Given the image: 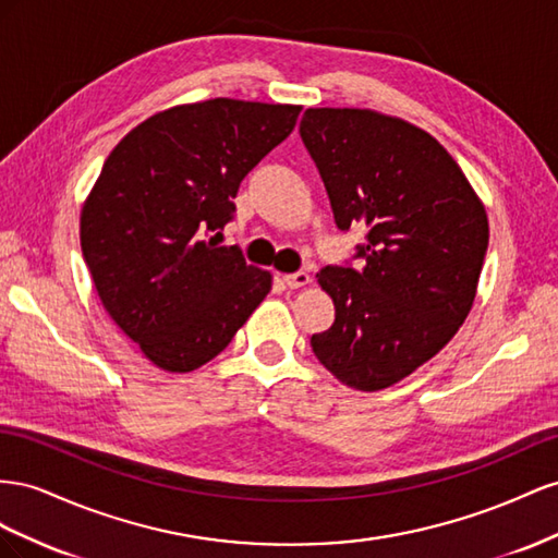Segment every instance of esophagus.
I'll use <instances>...</instances> for the list:
<instances>
[{"instance_id": "1", "label": "esophagus", "mask_w": 558, "mask_h": 558, "mask_svg": "<svg viewBox=\"0 0 558 558\" xmlns=\"http://www.w3.org/2000/svg\"><path fill=\"white\" fill-rule=\"evenodd\" d=\"M282 282L288 284L290 290H299V288H306V284L311 282V276H308V274H304V270H296V274L284 276V278H282Z\"/></svg>"}]
</instances>
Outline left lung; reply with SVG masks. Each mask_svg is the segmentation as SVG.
<instances>
[{
  "label": "left lung",
  "instance_id": "left-lung-1",
  "mask_svg": "<svg viewBox=\"0 0 558 558\" xmlns=\"http://www.w3.org/2000/svg\"><path fill=\"white\" fill-rule=\"evenodd\" d=\"M341 231L367 225L362 270L325 266L333 325L311 348L343 386L376 392L435 357L465 323L488 247L484 203L418 125L355 107H311L299 125Z\"/></svg>",
  "mask_w": 558,
  "mask_h": 558
}]
</instances>
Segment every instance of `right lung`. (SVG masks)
<instances>
[{
  "label": "right lung",
  "mask_w": 558,
  "mask_h": 558,
  "mask_svg": "<svg viewBox=\"0 0 558 558\" xmlns=\"http://www.w3.org/2000/svg\"><path fill=\"white\" fill-rule=\"evenodd\" d=\"M299 105L215 98L142 121L111 149L82 208V252L105 311L163 372L225 350L270 274L219 245L245 174L288 137Z\"/></svg>",
  "instance_id": "obj_1"
}]
</instances>
